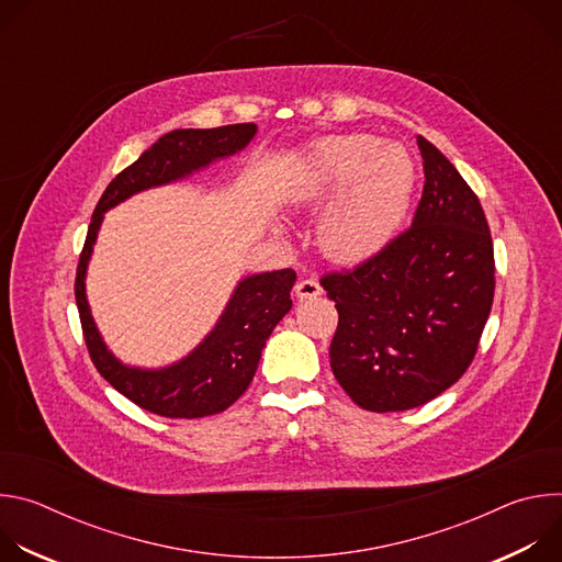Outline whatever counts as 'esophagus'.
<instances>
[{
  "mask_svg": "<svg viewBox=\"0 0 562 562\" xmlns=\"http://www.w3.org/2000/svg\"><path fill=\"white\" fill-rule=\"evenodd\" d=\"M295 297L297 300H313L317 295H323V286H319V282L315 278H304L295 284Z\"/></svg>",
  "mask_w": 562,
  "mask_h": 562,
  "instance_id": "1",
  "label": "esophagus"
}]
</instances>
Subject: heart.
I'll use <instances>...</instances> for the list:
<instances>
[{
    "label": "heart",
    "mask_w": 562,
    "mask_h": 562,
    "mask_svg": "<svg viewBox=\"0 0 562 562\" xmlns=\"http://www.w3.org/2000/svg\"><path fill=\"white\" fill-rule=\"evenodd\" d=\"M414 184L416 167L403 146L349 133L311 144L291 195L295 202H313L342 189L319 222V245L331 258L351 262L389 243L407 215Z\"/></svg>",
    "instance_id": "heart-1"
}]
</instances>
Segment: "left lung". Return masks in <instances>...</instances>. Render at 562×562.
I'll use <instances>...</instances> for the list:
<instances>
[{
  "instance_id": "obj_1",
  "label": "left lung",
  "mask_w": 562,
  "mask_h": 562,
  "mask_svg": "<svg viewBox=\"0 0 562 562\" xmlns=\"http://www.w3.org/2000/svg\"><path fill=\"white\" fill-rule=\"evenodd\" d=\"M414 222L375 256L319 280L338 308L331 371L367 412L420 407L469 369L494 302V245L477 195L423 135Z\"/></svg>"
}]
</instances>
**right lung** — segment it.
<instances>
[{"label":"right lung","instance_id":"obj_1","mask_svg":"<svg viewBox=\"0 0 562 562\" xmlns=\"http://www.w3.org/2000/svg\"><path fill=\"white\" fill-rule=\"evenodd\" d=\"M256 131L258 126L249 122L217 128H178L162 135L131 167L115 176L91 217L75 278V300L85 340L102 378L150 414L191 420L228 409L251 384L271 331L291 308L295 271L258 273L237 282L213 331L180 362L165 369L128 367L106 349L87 300L85 278L100 224L104 213L126 198L184 180L215 159L243 150Z\"/></svg>","mask_w":562,"mask_h":562}]
</instances>
